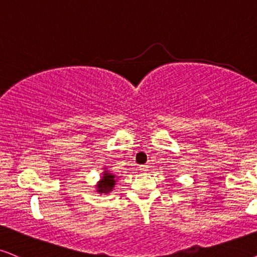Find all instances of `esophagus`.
I'll list each match as a JSON object with an SVG mask.
<instances>
[{
	"label": "esophagus",
	"mask_w": 257,
	"mask_h": 257,
	"mask_svg": "<svg viewBox=\"0 0 257 257\" xmlns=\"http://www.w3.org/2000/svg\"><path fill=\"white\" fill-rule=\"evenodd\" d=\"M148 169V166H141L139 167V170H142V172H147Z\"/></svg>",
	"instance_id": "esophagus-1"
}]
</instances>
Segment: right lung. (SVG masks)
I'll use <instances>...</instances> for the list:
<instances>
[{
	"mask_svg": "<svg viewBox=\"0 0 257 257\" xmlns=\"http://www.w3.org/2000/svg\"><path fill=\"white\" fill-rule=\"evenodd\" d=\"M115 179H116L115 175L110 174L108 170H104L102 174V177H101L99 183L96 185V188H97L96 192L100 193V194H107V193L112 192L113 187L115 186V182H116Z\"/></svg>",
	"mask_w": 257,
	"mask_h": 257,
	"instance_id": "obj_1",
	"label": "right lung"
}]
</instances>
